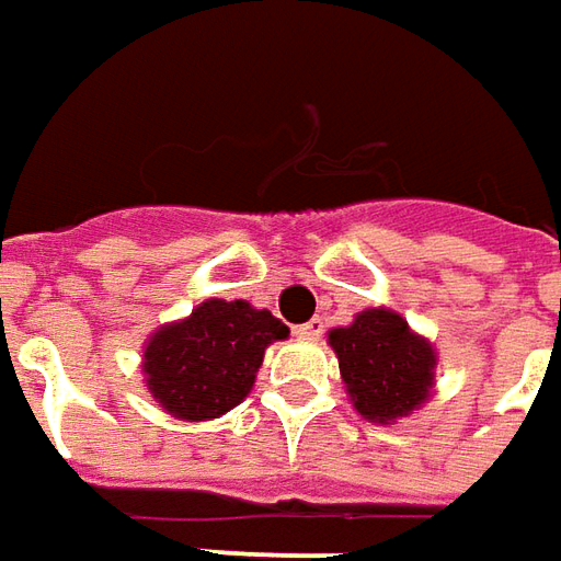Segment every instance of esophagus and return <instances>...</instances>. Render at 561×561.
Segmentation results:
<instances>
[{"mask_svg": "<svg viewBox=\"0 0 561 561\" xmlns=\"http://www.w3.org/2000/svg\"><path fill=\"white\" fill-rule=\"evenodd\" d=\"M322 331H325V319H322V316H316V319H310V322H304V325L297 329V334H300V337H307V341H316V337H322Z\"/></svg>", "mask_w": 561, "mask_h": 561, "instance_id": "obj_1", "label": "esophagus"}]
</instances>
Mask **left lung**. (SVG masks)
I'll return each instance as SVG.
<instances>
[{"instance_id":"obj_1","label":"left lung","mask_w":561,"mask_h":561,"mask_svg":"<svg viewBox=\"0 0 561 561\" xmlns=\"http://www.w3.org/2000/svg\"><path fill=\"white\" fill-rule=\"evenodd\" d=\"M353 409L371 424L409 417L430 399L436 380V350L414 334L399 312L362 310L353 325L329 331Z\"/></svg>"}]
</instances>
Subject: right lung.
Listing matches in <instances>:
<instances>
[{
	"label": "right lung",
	"instance_id": "add662e5",
	"mask_svg": "<svg viewBox=\"0 0 561 561\" xmlns=\"http://www.w3.org/2000/svg\"><path fill=\"white\" fill-rule=\"evenodd\" d=\"M285 337L288 325L270 310L211 297L147 341V390L171 417H220L251 392L266 346Z\"/></svg>",
	"mask_w": 561,
	"mask_h": 561
}]
</instances>
